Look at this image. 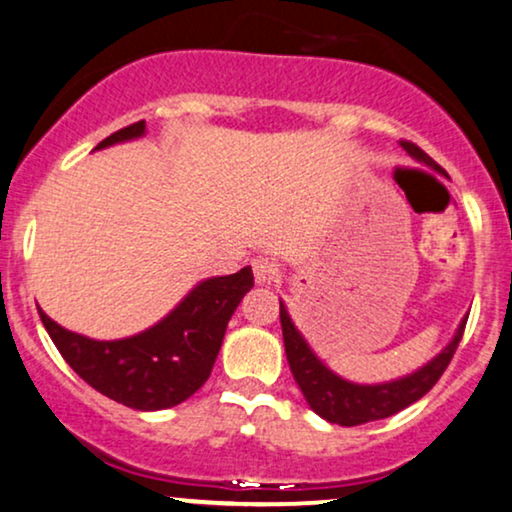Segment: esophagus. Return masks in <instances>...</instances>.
<instances>
[{"label": "esophagus", "mask_w": 512, "mask_h": 512, "mask_svg": "<svg viewBox=\"0 0 512 512\" xmlns=\"http://www.w3.org/2000/svg\"><path fill=\"white\" fill-rule=\"evenodd\" d=\"M251 268H254V277L258 285H273L277 280V266L270 258H254V263H251Z\"/></svg>", "instance_id": "34e87169"}]
</instances>
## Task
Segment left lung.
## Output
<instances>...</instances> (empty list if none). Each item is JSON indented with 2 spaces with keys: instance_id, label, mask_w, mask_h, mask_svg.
Listing matches in <instances>:
<instances>
[{
  "instance_id": "1",
  "label": "left lung",
  "mask_w": 512,
  "mask_h": 512,
  "mask_svg": "<svg viewBox=\"0 0 512 512\" xmlns=\"http://www.w3.org/2000/svg\"><path fill=\"white\" fill-rule=\"evenodd\" d=\"M401 147L408 151L410 159H415L422 166L432 168L434 173L444 175V168L437 161H432L420 147L410 142H401ZM280 323H282V337H285V353L289 361V370H292L296 384H299L301 394L313 413L320 418L332 422V425L353 427L363 425V422L382 420L389 415L399 413V410L408 408L410 403L420 401L422 396L430 391L441 375H444L446 365L451 363L453 353L458 349L460 337H463L465 323L468 315L460 320L456 332H453L451 342L441 349L432 361L420 365L418 370L408 372V375L396 377L389 382H351L346 377L337 375V372L327 368L323 358L311 349L306 342L304 334L294 325L292 315L287 311V304L280 299Z\"/></svg>"
}]
</instances>
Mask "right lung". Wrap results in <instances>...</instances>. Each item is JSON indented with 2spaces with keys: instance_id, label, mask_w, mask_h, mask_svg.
<instances>
[{
  "instance_id": "add662e5",
  "label": "right lung",
  "mask_w": 512,
  "mask_h": 512,
  "mask_svg": "<svg viewBox=\"0 0 512 512\" xmlns=\"http://www.w3.org/2000/svg\"><path fill=\"white\" fill-rule=\"evenodd\" d=\"M144 135L147 123H132L99 142L94 151ZM251 287V266L232 275L206 277L159 323L109 342L66 330L42 308L40 318L66 363L99 394L135 410H163L187 401L204 387L227 323Z\"/></svg>"
}]
</instances>
